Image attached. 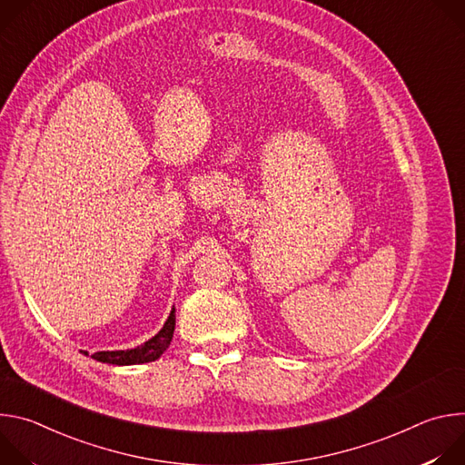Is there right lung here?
<instances>
[{
    "label": "right lung",
    "instance_id": "obj_1",
    "mask_svg": "<svg viewBox=\"0 0 465 465\" xmlns=\"http://www.w3.org/2000/svg\"><path fill=\"white\" fill-rule=\"evenodd\" d=\"M174 322H176V316H174V305H173L163 327L153 339H149L142 346L132 348V350H117V351H97L92 355V359H95L99 362H106V364H115V366L153 362V361L160 359L162 353L169 348V344L173 341V333H174ZM83 353L88 355V351H83Z\"/></svg>",
    "mask_w": 465,
    "mask_h": 465
}]
</instances>
